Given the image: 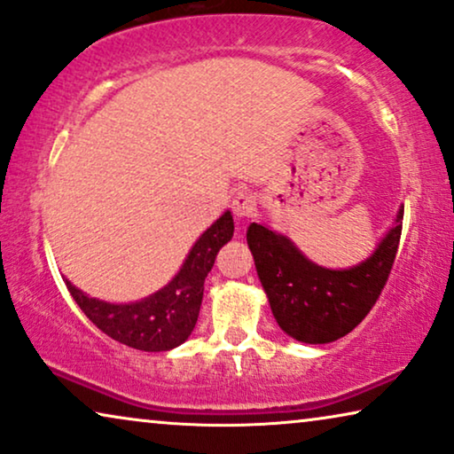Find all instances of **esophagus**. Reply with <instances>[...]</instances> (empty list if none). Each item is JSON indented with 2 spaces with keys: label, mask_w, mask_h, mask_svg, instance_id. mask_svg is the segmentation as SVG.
<instances>
[{
  "label": "esophagus",
  "mask_w": 454,
  "mask_h": 454,
  "mask_svg": "<svg viewBox=\"0 0 454 454\" xmlns=\"http://www.w3.org/2000/svg\"><path fill=\"white\" fill-rule=\"evenodd\" d=\"M231 208L238 219H246V216H252L256 213V198H254L250 192H238V194L233 196Z\"/></svg>",
  "instance_id": "esophagus-1"
}]
</instances>
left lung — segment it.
<instances>
[{
	"mask_svg": "<svg viewBox=\"0 0 454 454\" xmlns=\"http://www.w3.org/2000/svg\"><path fill=\"white\" fill-rule=\"evenodd\" d=\"M403 229L395 225L370 258L351 269H325L297 250L287 235L252 223L247 246L277 325L301 343H333L351 333L374 306L393 269Z\"/></svg>",
	"mask_w": 454,
	"mask_h": 454,
	"instance_id": "8db88e82",
	"label": "left lung"
}]
</instances>
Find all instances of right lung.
<instances>
[{"label":"right lung","mask_w":454,"mask_h":454,"mask_svg":"<svg viewBox=\"0 0 454 454\" xmlns=\"http://www.w3.org/2000/svg\"><path fill=\"white\" fill-rule=\"evenodd\" d=\"M233 216L225 210L192 246L177 275L157 294L132 303H109L86 295L64 277L74 301L98 331L140 351H169L194 331L200 312L204 278L216 254L233 238Z\"/></svg>","instance_id":"add662e5"}]
</instances>
